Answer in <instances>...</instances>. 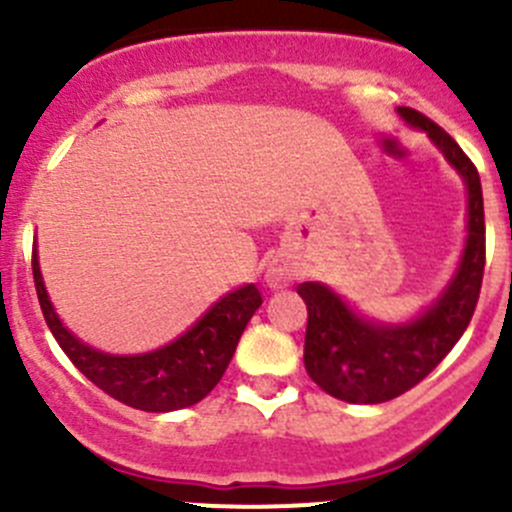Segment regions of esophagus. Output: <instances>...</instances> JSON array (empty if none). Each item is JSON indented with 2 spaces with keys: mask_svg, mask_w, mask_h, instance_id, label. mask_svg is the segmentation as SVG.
Masks as SVG:
<instances>
[{
  "mask_svg": "<svg viewBox=\"0 0 512 512\" xmlns=\"http://www.w3.org/2000/svg\"><path fill=\"white\" fill-rule=\"evenodd\" d=\"M292 270H289V265L285 262H275V265L267 270V282H270V287H285L292 282Z\"/></svg>",
  "mask_w": 512,
  "mask_h": 512,
  "instance_id": "1",
  "label": "esophagus"
}]
</instances>
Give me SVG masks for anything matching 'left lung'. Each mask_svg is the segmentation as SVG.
<instances>
[{
    "label": "left lung",
    "instance_id": "obj_1",
    "mask_svg": "<svg viewBox=\"0 0 512 512\" xmlns=\"http://www.w3.org/2000/svg\"><path fill=\"white\" fill-rule=\"evenodd\" d=\"M411 126L423 128L468 185V240L461 267L446 294L404 327H379L361 319L342 297L319 282H302L307 304L304 366L319 389L349 404H381L414 389L456 347L480 297L485 267V215L478 170L438 123L416 108H399Z\"/></svg>",
    "mask_w": 512,
    "mask_h": 512
}]
</instances>
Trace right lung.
<instances>
[{
	"label": "right lung",
	"instance_id": "add662e5",
	"mask_svg": "<svg viewBox=\"0 0 512 512\" xmlns=\"http://www.w3.org/2000/svg\"><path fill=\"white\" fill-rule=\"evenodd\" d=\"M32 272L46 324L76 369L111 399L153 414L198 404L218 386L247 322L262 304L260 289L245 285L225 294L168 347L141 356H113L81 344L59 322L46 297L36 255H32Z\"/></svg>",
	"mask_w": 512,
	"mask_h": 512
}]
</instances>
